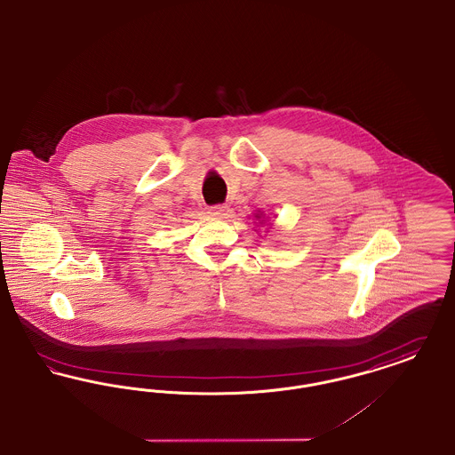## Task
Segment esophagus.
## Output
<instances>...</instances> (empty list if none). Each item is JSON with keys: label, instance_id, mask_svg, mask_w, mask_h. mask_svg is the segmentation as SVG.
Returning <instances> with one entry per match:
<instances>
[{"label": "esophagus", "instance_id": "1", "mask_svg": "<svg viewBox=\"0 0 455 455\" xmlns=\"http://www.w3.org/2000/svg\"><path fill=\"white\" fill-rule=\"evenodd\" d=\"M210 213L213 214V216L223 218V216L228 214V206H225V204H216L213 208H210Z\"/></svg>", "mask_w": 455, "mask_h": 455}]
</instances>
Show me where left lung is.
<instances>
[{
  "label": "left lung",
  "instance_id": "left-lung-1",
  "mask_svg": "<svg viewBox=\"0 0 455 455\" xmlns=\"http://www.w3.org/2000/svg\"><path fill=\"white\" fill-rule=\"evenodd\" d=\"M256 218L259 220V218H261V214H256ZM259 223H265V220H259Z\"/></svg>",
  "mask_w": 455,
  "mask_h": 455
}]
</instances>
